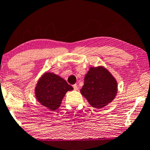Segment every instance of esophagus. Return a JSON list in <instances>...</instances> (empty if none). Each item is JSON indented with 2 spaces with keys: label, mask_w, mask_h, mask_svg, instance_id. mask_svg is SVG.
I'll list each match as a JSON object with an SVG mask.
<instances>
[{
  "label": "esophagus",
  "mask_w": 150,
  "mask_h": 150,
  "mask_svg": "<svg viewBox=\"0 0 150 150\" xmlns=\"http://www.w3.org/2000/svg\"><path fill=\"white\" fill-rule=\"evenodd\" d=\"M73 89H74V90H75V91H77V90L78 89V85L77 84L73 85Z\"/></svg>",
  "instance_id": "obj_1"
}]
</instances>
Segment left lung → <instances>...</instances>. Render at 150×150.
<instances>
[{
    "instance_id": "1",
    "label": "left lung",
    "mask_w": 150,
    "mask_h": 150,
    "mask_svg": "<svg viewBox=\"0 0 150 150\" xmlns=\"http://www.w3.org/2000/svg\"><path fill=\"white\" fill-rule=\"evenodd\" d=\"M117 93V81L105 68H90L81 89L90 105L95 108H103L113 100Z\"/></svg>"
}]
</instances>
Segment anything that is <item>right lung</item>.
<instances>
[{
  "label": "right lung",
  "mask_w": 150,
  "mask_h": 150,
  "mask_svg": "<svg viewBox=\"0 0 150 150\" xmlns=\"http://www.w3.org/2000/svg\"><path fill=\"white\" fill-rule=\"evenodd\" d=\"M73 89L59 76L53 73H46L37 83L35 95L41 105L54 111L60 106L66 93Z\"/></svg>",
  "instance_id": "1"
}]
</instances>
